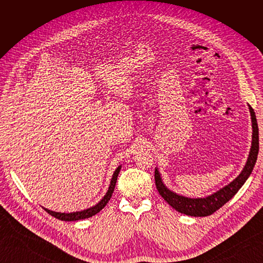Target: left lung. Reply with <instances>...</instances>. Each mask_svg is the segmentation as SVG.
I'll use <instances>...</instances> for the list:
<instances>
[{"label": "left lung", "instance_id": "8db88e82", "mask_svg": "<svg viewBox=\"0 0 263 263\" xmlns=\"http://www.w3.org/2000/svg\"><path fill=\"white\" fill-rule=\"evenodd\" d=\"M249 109L252 122V141L249 157L247 159L246 165L243 166V169L239 176H238L233 182H230L228 185L224 186L219 191H217V192H215L212 195H209L206 197L190 198L174 193L166 187L161 180L160 173H159L158 169L156 168L155 181L158 192L164 198V201L170 206H172L174 210L178 211L179 213L189 215V216H209V215H212L213 213L219 210L222 205H225L243 185V183L249 178L253 170V166L256 164L259 153V128L257 118L253 108L250 105Z\"/></svg>", "mask_w": 263, "mask_h": 263}]
</instances>
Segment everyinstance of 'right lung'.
I'll list each match as a JSON object with an SVG mask.
<instances>
[{"mask_svg":"<svg viewBox=\"0 0 263 263\" xmlns=\"http://www.w3.org/2000/svg\"><path fill=\"white\" fill-rule=\"evenodd\" d=\"M122 169V165H119L118 168L115 170L114 174H113V178L110 180V184L109 187L107 190L106 194L104 195V197L102 198V200L97 204L92 206V208L81 211V212H73V213H58V212H53L50 210H47L44 208V210L48 213L51 216L58 218L60 220H65V221H72V220H80V219H84V218H89L92 217L93 215L98 214L100 211H102L103 209L105 208V205L107 204V202L110 200V197H112V194L114 192V189L116 185V181H117V177H118V173Z\"/></svg>","mask_w":263,"mask_h":263,"instance_id":"right-lung-1","label":"right lung"}]
</instances>
